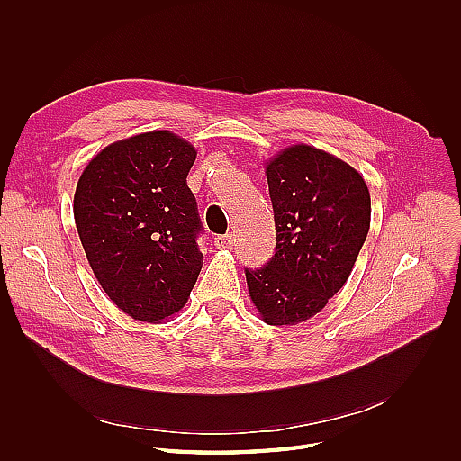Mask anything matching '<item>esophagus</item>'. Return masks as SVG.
<instances>
[{
    "label": "esophagus",
    "mask_w": 461,
    "mask_h": 461,
    "mask_svg": "<svg viewBox=\"0 0 461 461\" xmlns=\"http://www.w3.org/2000/svg\"><path fill=\"white\" fill-rule=\"evenodd\" d=\"M232 244H234V236H232V232H227V234H219L217 239H215V246H217L219 249L232 248Z\"/></svg>",
    "instance_id": "obj_1"
}]
</instances>
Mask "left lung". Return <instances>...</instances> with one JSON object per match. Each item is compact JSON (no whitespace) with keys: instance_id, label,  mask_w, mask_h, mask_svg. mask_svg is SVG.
Masks as SVG:
<instances>
[{"instance_id":"left-lung-1","label":"left lung","mask_w":461,"mask_h":461,"mask_svg":"<svg viewBox=\"0 0 461 461\" xmlns=\"http://www.w3.org/2000/svg\"><path fill=\"white\" fill-rule=\"evenodd\" d=\"M276 244L271 259L246 267L248 290L265 323L296 325L344 286L371 222L366 180L312 146L286 148L267 165Z\"/></svg>"}]
</instances>
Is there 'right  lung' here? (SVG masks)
Returning <instances> with one entry per match:
<instances>
[{"label":"right lung","mask_w":461,"mask_h":461,"mask_svg":"<svg viewBox=\"0 0 461 461\" xmlns=\"http://www.w3.org/2000/svg\"><path fill=\"white\" fill-rule=\"evenodd\" d=\"M194 149L169 131L102 149L75 192L90 267L117 308L156 323L186 303L203 263V225L186 176Z\"/></svg>","instance_id":"right-lung-1"}]
</instances>
